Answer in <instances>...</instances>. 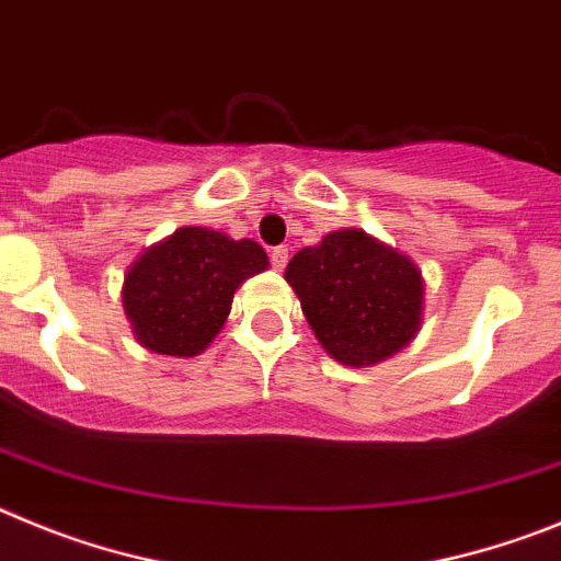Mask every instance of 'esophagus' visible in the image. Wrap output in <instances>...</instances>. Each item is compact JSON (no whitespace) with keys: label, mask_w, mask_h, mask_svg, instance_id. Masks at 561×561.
Instances as JSON below:
<instances>
[{"label":"esophagus","mask_w":561,"mask_h":561,"mask_svg":"<svg viewBox=\"0 0 561 561\" xmlns=\"http://www.w3.org/2000/svg\"><path fill=\"white\" fill-rule=\"evenodd\" d=\"M287 256H290V251H287L285 245H279V249L271 251V265H274L276 271H282L287 265Z\"/></svg>","instance_id":"obj_1"}]
</instances>
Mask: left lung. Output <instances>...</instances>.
<instances>
[{"label":"left lung","instance_id":"1","mask_svg":"<svg viewBox=\"0 0 561 561\" xmlns=\"http://www.w3.org/2000/svg\"><path fill=\"white\" fill-rule=\"evenodd\" d=\"M285 282L330 357L352 368L388 360L425 321V279L416 262L363 229H337L296 251Z\"/></svg>","mask_w":561,"mask_h":561}]
</instances>
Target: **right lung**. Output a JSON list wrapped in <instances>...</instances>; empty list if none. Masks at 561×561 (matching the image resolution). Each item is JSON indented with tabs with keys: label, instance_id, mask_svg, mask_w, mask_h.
<instances>
[{
	"label": "right lung",
	"instance_id": "right-lung-1",
	"mask_svg": "<svg viewBox=\"0 0 561 561\" xmlns=\"http://www.w3.org/2000/svg\"><path fill=\"white\" fill-rule=\"evenodd\" d=\"M268 268L254 240H231L204 226H181L130 262L123 310L145 350L195 357L224 330L237 287Z\"/></svg>",
	"mask_w": 561,
	"mask_h": 561
}]
</instances>
